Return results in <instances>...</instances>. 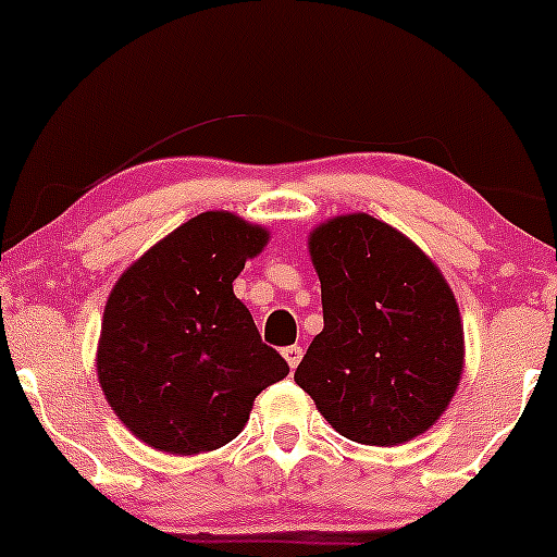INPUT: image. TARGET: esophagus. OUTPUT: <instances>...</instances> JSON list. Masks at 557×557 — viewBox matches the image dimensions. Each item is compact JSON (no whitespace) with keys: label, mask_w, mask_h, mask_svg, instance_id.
<instances>
[{"label":"esophagus","mask_w":557,"mask_h":557,"mask_svg":"<svg viewBox=\"0 0 557 557\" xmlns=\"http://www.w3.org/2000/svg\"><path fill=\"white\" fill-rule=\"evenodd\" d=\"M283 356H285L287 367L296 369L300 363V356H304V348H300V345H287V348H283Z\"/></svg>","instance_id":"obj_1"}]
</instances>
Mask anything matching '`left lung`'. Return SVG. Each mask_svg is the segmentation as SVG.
I'll return each mask as SVG.
<instances>
[{
    "instance_id": "obj_1",
    "label": "left lung",
    "mask_w": 557,
    "mask_h": 557,
    "mask_svg": "<svg viewBox=\"0 0 557 557\" xmlns=\"http://www.w3.org/2000/svg\"><path fill=\"white\" fill-rule=\"evenodd\" d=\"M324 330L296 385L332 430L393 447L437 424L463 376V324L440 267L372 214H337L309 233Z\"/></svg>"
}]
</instances>
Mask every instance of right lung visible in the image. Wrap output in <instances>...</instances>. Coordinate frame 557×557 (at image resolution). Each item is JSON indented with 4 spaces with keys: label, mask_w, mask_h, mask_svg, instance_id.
<instances>
[{
    "label": "right lung",
    "mask_w": 557,
    "mask_h": 557,
    "mask_svg": "<svg viewBox=\"0 0 557 557\" xmlns=\"http://www.w3.org/2000/svg\"><path fill=\"white\" fill-rule=\"evenodd\" d=\"M270 230L233 212L190 216L133 261L101 317L96 374L140 443L198 456L235 440L257 395L287 376L233 280Z\"/></svg>",
    "instance_id": "obj_1"
}]
</instances>
